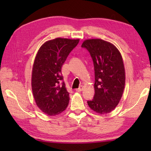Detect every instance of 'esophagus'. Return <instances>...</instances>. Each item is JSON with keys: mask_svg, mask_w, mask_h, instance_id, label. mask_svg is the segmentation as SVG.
I'll return each instance as SVG.
<instances>
[{"mask_svg": "<svg viewBox=\"0 0 151 151\" xmlns=\"http://www.w3.org/2000/svg\"><path fill=\"white\" fill-rule=\"evenodd\" d=\"M82 89H83V86H79V88H78L76 89V91H77V92H81V91H82Z\"/></svg>", "mask_w": 151, "mask_h": 151, "instance_id": "34e87169", "label": "esophagus"}]
</instances>
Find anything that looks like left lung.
Listing matches in <instances>:
<instances>
[{
  "label": "left lung",
  "mask_w": 151,
  "mask_h": 151,
  "mask_svg": "<svg viewBox=\"0 0 151 151\" xmlns=\"http://www.w3.org/2000/svg\"><path fill=\"white\" fill-rule=\"evenodd\" d=\"M82 47L90 54L95 70V95L88 104L97 113H110L119 102L124 88L121 54L113 44L100 39L86 40Z\"/></svg>",
  "instance_id": "obj_1"
}]
</instances>
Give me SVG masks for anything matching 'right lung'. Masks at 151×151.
Instances as JSON below:
<instances>
[{"instance_id":"obj_1","label":"right lung","mask_w":151,"mask_h":151,"mask_svg":"<svg viewBox=\"0 0 151 151\" xmlns=\"http://www.w3.org/2000/svg\"><path fill=\"white\" fill-rule=\"evenodd\" d=\"M79 40L56 38L45 43L38 50L32 75V88L36 104L49 115L65 110L69 93L63 81L62 67Z\"/></svg>"}]
</instances>
